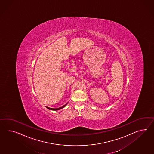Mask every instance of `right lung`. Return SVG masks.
I'll return each mask as SVG.
<instances>
[{"instance_id":"1","label":"right lung","mask_w":154,"mask_h":154,"mask_svg":"<svg viewBox=\"0 0 154 154\" xmlns=\"http://www.w3.org/2000/svg\"><path fill=\"white\" fill-rule=\"evenodd\" d=\"M67 104H66L65 105H64L63 106H62V107H60V108H57V109H52V108H49V107H47V109H51V110H58V109H62V108H63Z\"/></svg>"}]
</instances>
